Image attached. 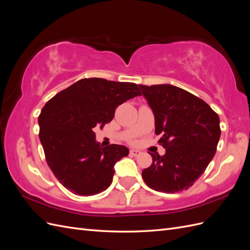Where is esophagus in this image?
Segmentation results:
<instances>
[{"label": "esophagus", "instance_id": "esophagus-1", "mask_svg": "<svg viewBox=\"0 0 250 250\" xmlns=\"http://www.w3.org/2000/svg\"><path fill=\"white\" fill-rule=\"evenodd\" d=\"M129 153H130V155H133V156H139L142 152L138 149H131Z\"/></svg>", "mask_w": 250, "mask_h": 250}]
</instances>
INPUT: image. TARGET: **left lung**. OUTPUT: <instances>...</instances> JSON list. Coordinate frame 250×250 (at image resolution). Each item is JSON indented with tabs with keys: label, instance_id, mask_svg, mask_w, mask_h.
<instances>
[{
	"label": "left lung",
	"instance_id": "8db88e82",
	"mask_svg": "<svg viewBox=\"0 0 250 250\" xmlns=\"http://www.w3.org/2000/svg\"><path fill=\"white\" fill-rule=\"evenodd\" d=\"M155 119L164 155L150 153L152 164L144 169L146 185L157 192L177 193L192 187L216 153L220 120L200 98L171 84L141 85Z\"/></svg>",
	"mask_w": 250,
	"mask_h": 250
}]
</instances>
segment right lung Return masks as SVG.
<instances>
[{"mask_svg": "<svg viewBox=\"0 0 250 250\" xmlns=\"http://www.w3.org/2000/svg\"><path fill=\"white\" fill-rule=\"evenodd\" d=\"M141 95L135 83L86 78L44 105L39 117L44 155L59 183L73 194H99L111 185L113 167L129 150L116 144L103 148L94 128H103L119 105Z\"/></svg>", "mask_w": 250, "mask_h": 250, "instance_id": "obj_1", "label": "right lung"}]
</instances>
